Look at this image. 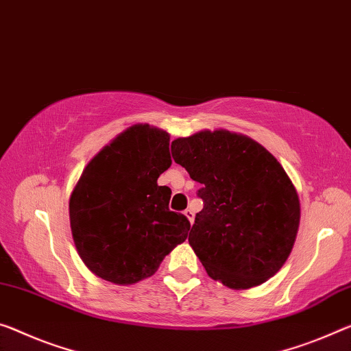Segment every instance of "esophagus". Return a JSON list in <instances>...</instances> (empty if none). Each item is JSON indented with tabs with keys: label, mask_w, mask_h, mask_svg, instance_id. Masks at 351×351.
<instances>
[{
	"label": "esophagus",
	"mask_w": 351,
	"mask_h": 351,
	"mask_svg": "<svg viewBox=\"0 0 351 351\" xmlns=\"http://www.w3.org/2000/svg\"><path fill=\"white\" fill-rule=\"evenodd\" d=\"M183 215H185V217L190 219V223L193 224V221H194V212H193V208H186L185 212H183Z\"/></svg>",
	"instance_id": "obj_1"
}]
</instances>
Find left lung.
<instances>
[{"label":"left lung","mask_w":351,"mask_h":351,"mask_svg":"<svg viewBox=\"0 0 351 351\" xmlns=\"http://www.w3.org/2000/svg\"><path fill=\"white\" fill-rule=\"evenodd\" d=\"M172 158L202 185L190 230L207 274L243 290L274 276L292 251L300 199L281 163L245 134L204 130L171 144Z\"/></svg>","instance_id":"1"}]
</instances>
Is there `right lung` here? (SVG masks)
Returning a JSON list of instances; mask_svg holds the SVG:
<instances>
[{"label":"right lung","mask_w":351,"mask_h":351,"mask_svg":"<svg viewBox=\"0 0 351 351\" xmlns=\"http://www.w3.org/2000/svg\"><path fill=\"white\" fill-rule=\"evenodd\" d=\"M169 134L138 123L105 145L86 166L69 201L75 246L90 271L128 285L157 271L183 243L191 224L169 210Z\"/></svg>","instance_id":"obj_1"}]
</instances>
